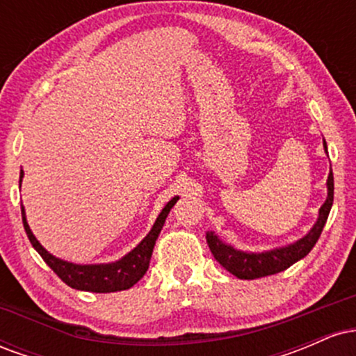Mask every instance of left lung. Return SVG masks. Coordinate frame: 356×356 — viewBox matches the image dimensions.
<instances>
[{"instance_id":"obj_1","label":"left lung","mask_w":356,"mask_h":356,"mask_svg":"<svg viewBox=\"0 0 356 356\" xmlns=\"http://www.w3.org/2000/svg\"><path fill=\"white\" fill-rule=\"evenodd\" d=\"M323 149L328 154V147H326L325 138H323ZM326 189H328V195H326V201L323 202L320 211H318V219L313 224L312 229L301 239H298L291 244H286V246L268 249V251L263 252H248L236 249L227 243H222L214 232L207 231L206 239L216 261H219L220 266L226 268L231 275L239 277V280H256V277L276 275V273H281L289 266H293L296 261L303 259L314 248L318 238L321 236L323 227H325L326 219H328L330 211H332L334 189L332 169H330L328 181H326Z\"/></svg>"}]
</instances>
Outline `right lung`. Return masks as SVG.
<instances>
[{
    "instance_id": "add662e5",
    "label": "right lung",
    "mask_w": 356,
    "mask_h": 356,
    "mask_svg": "<svg viewBox=\"0 0 356 356\" xmlns=\"http://www.w3.org/2000/svg\"><path fill=\"white\" fill-rule=\"evenodd\" d=\"M23 170L19 172V187H22L23 181ZM179 201V195L170 199L165 204L159 218L155 219L152 229L145 236L137 248H134L129 254H125L120 259L112 261V263H100V264H76L70 263V261L60 259V257L53 256L48 252L40 241L35 238L31 232L30 226L26 220V212L22 206V218L23 226L26 231L28 239L33 244V248L38 251V254L43 257L44 263L50 266L53 271L58 275V277L65 284H68L73 289H80V291H90V293H115L124 291V289L132 288L137 281H140L149 269L150 256H152L155 241H157L159 234H161L162 226H164L167 214L174 207V204Z\"/></svg>"
}]
</instances>
